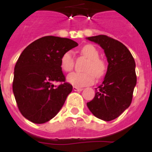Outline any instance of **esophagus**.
<instances>
[{"label":"esophagus","instance_id":"esophagus-1","mask_svg":"<svg viewBox=\"0 0 152 152\" xmlns=\"http://www.w3.org/2000/svg\"><path fill=\"white\" fill-rule=\"evenodd\" d=\"M82 88L80 87H77V86H73V90L74 91H81L82 90Z\"/></svg>","mask_w":152,"mask_h":152}]
</instances>
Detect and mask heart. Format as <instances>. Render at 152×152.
Here are the masks:
<instances>
[{
	"label": "heart",
	"instance_id": "1",
	"mask_svg": "<svg viewBox=\"0 0 152 152\" xmlns=\"http://www.w3.org/2000/svg\"><path fill=\"white\" fill-rule=\"evenodd\" d=\"M83 56L88 58V62L84 67L85 72H73L67 76V81L72 86H86L94 82V76L101 77L106 72V64L104 61L99 58V50L93 45H86L80 50ZM75 60L71 51L63 53L60 59L61 69L65 72H69L74 67Z\"/></svg>",
	"mask_w": 152,
	"mask_h": 152
}]
</instances>
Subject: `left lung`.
<instances>
[{
    "instance_id": "8db88e82",
    "label": "left lung",
    "mask_w": 152,
    "mask_h": 152,
    "mask_svg": "<svg viewBox=\"0 0 152 152\" xmlns=\"http://www.w3.org/2000/svg\"><path fill=\"white\" fill-rule=\"evenodd\" d=\"M100 45L108 62L107 71L95 96L87 107L96 117L110 121L120 116L131 104L137 83L135 61L124 45L106 35L87 38Z\"/></svg>"
}]
</instances>
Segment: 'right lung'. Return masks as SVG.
Listing matches in <instances>:
<instances>
[{"label": "right lung", "instance_id": "right-lung-1", "mask_svg": "<svg viewBox=\"0 0 152 152\" xmlns=\"http://www.w3.org/2000/svg\"><path fill=\"white\" fill-rule=\"evenodd\" d=\"M78 44L53 36L35 40L25 49L15 66L13 92L19 112L28 121L43 124L53 118L72 90L60 66L63 53ZM53 82H59L54 86Z\"/></svg>", "mask_w": 152, "mask_h": 152}]
</instances>
